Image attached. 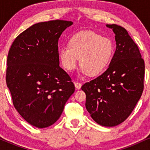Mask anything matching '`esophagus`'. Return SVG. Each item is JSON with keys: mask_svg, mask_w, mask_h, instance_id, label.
<instances>
[{"mask_svg": "<svg viewBox=\"0 0 150 150\" xmlns=\"http://www.w3.org/2000/svg\"><path fill=\"white\" fill-rule=\"evenodd\" d=\"M75 88H76L77 89H80L81 88V87H82V84H81L80 82H75Z\"/></svg>", "mask_w": 150, "mask_h": 150, "instance_id": "34e87169", "label": "esophagus"}]
</instances>
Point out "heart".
Returning a JSON list of instances; mask_svg holds the SVG:
<instances>
[{"mask_svg": "<svg viewBox=\"0 0 150 150\" xmlns=\"http://www.w3.org/2000/svg\"><path fill=\"white\" fill-rule=\"evenodd\" d=\"M113 44L108 38L85 30L72 37L68 46L58 51V58L63 68L68 71L76 68L78 58L82 73L91 77L100 75L111 61Z\"/></svg>", "mask_w": 150, "mask_h": 150, "instance_id": "heart-1", "label": "heart"}]
</instances>
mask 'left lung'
<instances>
[{
	"label": "left lung",
	"mask_w": 150,
	"mask_h": 150,
	"mask_svg": "<svg viewBox=\"0 0 150 150\" xmlns=\"http://www.w3.org/2000/svg\"><path fill=\"white\" fill-rule=\"evenodd\" d=\"M115 34L116 49L108 68L100 76L84 84L85 106L98 124L113 127L132 113L144 88V62L127 30L106 25Z\"/></svg>",
	"instance_id": "8db88e82"
}]
</instances>
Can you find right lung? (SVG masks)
Here are the masks:
<instances>
[{
    "label": "right lung",
    "instance_id": "obj_1",
    "mask_svg": "<svg viewBox=\"0 0 150 150\" xmlns=\"http://www.w3.org/2000/svg\"><path fill=\"white\" fill-rule=\"evenodd\" d=\"M73 24L51 20L33 25L17 37L7 59L6 83L20 116L39 128L53 125L75 92L59 66L58 39Z\"/></svg>",
    "mask_w": 150,
    "mask_h": 150
}]
</instances>
